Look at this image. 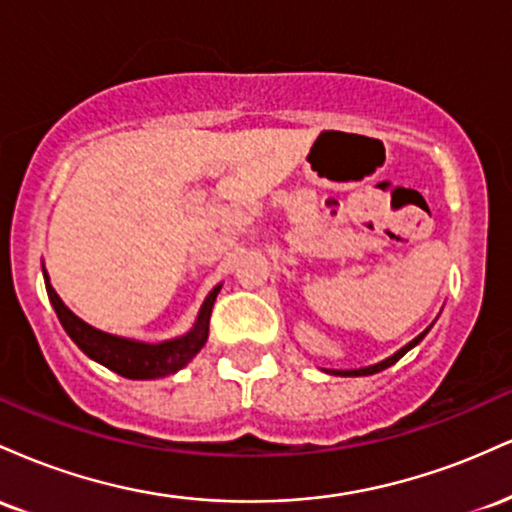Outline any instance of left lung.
<instances>
[{
    "instance_id": "1",
    "label": "left lung",
    "mask_w": 512,
    "mask_h": 512,
    "mask_svg": "<svg viewBox=\"0 0 512 512\" xmlns=\"http://www.w3.org/2000/svg\"><path fill=\"white\" fill-rule=\"evenodd\" d=\"M428 330H431V327H428ZM426 330V332H428ZM426 332H421L419 337L414 339V342H409L407 346H402V349L397 351V354H392L390 358H385V361H380V363H375V366H368V368H358V370H332V375H373V373H380V370H385V368H390V366H395V363L399 361V358H402L404 354H407V351L411 349V346H416L421 342V339L426 337Z\"/></svg>"
}]
</instances>
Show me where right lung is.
<instances>
[{
	"label": "right lung",
	"mask_w": 512,
	"mask_h": 512,
	"mask_svg": "<svg viewBox=\"0 0 512 512\" xmlns=\"http://www.w3.org/2000/svg\"><path fill=\"white\" fill-rule=\"evenodd\" d=\"M45 289H48L50 303L52 308H55L57 317H60L64 332L72 337V342L79 346L88 358H93V361H98L101 366L122 375V378L154 380L161 378V375H173L178 373L180 368H185L187 363L195 358L197 351L202 349L204 342H207L211 308H214L216 293H219L221 286H216V289L209 293L202 310H199L195 327H192L185 337L170 339V342L161 344H144L132 342V339H120L86 325L84 320H79V317L60 301V296H57L55 289L50 286L48 274H45Z\"/></svg>",
	"instance_id": "obj_1"
}]
</instances>
